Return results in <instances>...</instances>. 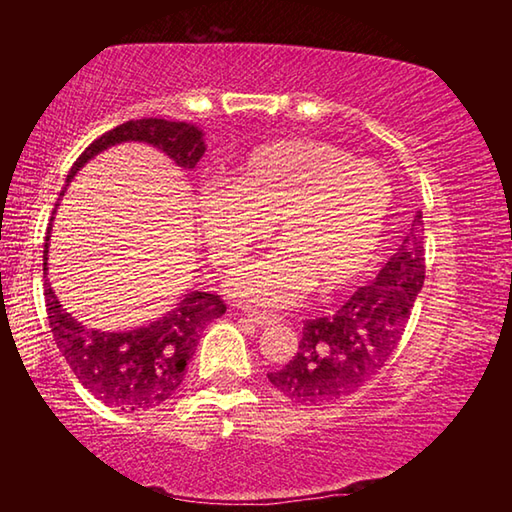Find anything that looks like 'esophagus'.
Listing matches in <instances>:
<instances>
[{"instance_id":"obj_1","label":"esophagus","mask_w":512,"mask_h":512,"mask_svg":"<svg viewBox=\"0 0 512 512\" xmlns=\"http://www.w3.org/2000/svg\"><path fill=\"white\" fill-rule=\"evenodd\" d=\"M244 318L248 323H253L257 327H266V325H273L277 316L275 314H266V311H257V309H248L244 311Z\"/></svg>"}]
</instances>
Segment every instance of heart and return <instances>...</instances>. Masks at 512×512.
I'll return each instance as SVG.
<instances>
[{
  "label": "heart",
  "instance_id": "obj_1",
  "mask_svg": "<svg viewBox=\"0 0 512 512\" xmlns=\"http://www.w3.org/2000/svg\"><path fill=\"white\" fill-rule=\"evenodd\" d=\"M391 180L379 164L332 144L287 140L250 151L225 185L196 194L198 232L219 266H235L271 235L275 248L232 273L239 300L287 307L314 284L323 296L366 273L391 210Z\"/></svg>",
  "mask_w": 512,
  "mask_h": 512
}]
</instances>
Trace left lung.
Segmentation results:
<instances>
[{"label":"left lung","instance_id":"left-lung-1","mask_svg":"<svg viewBox=\"0 0 512 512\" xmlns=\"http://www.w3.org/2000/svg\"><path fill=\"white\" fill-rule=\"evenodd\" d=\"M424 284L422 212L375 280L332 316L307 320L296 357L268 381L296 404H334L357 393L386 366Z\"/></svg>","mask_w":512,"mask_h":512}]
</instances>
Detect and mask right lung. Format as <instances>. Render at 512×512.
I'll list each match as a JSON object with an SVG mask.
<instances>
[{
    "mask_svg": "<svg viewBox=\"0 0 512 512\" xmlns=\"http://www.w3.org/2000/svg\"><path fill=\"white\" fill-rule=\"evenodd\" d=\"M121 142L151 144L183 169H194L205 153L203 131L194 124L153 117L131 119L94 140L69 169L65 183H72L83 164L94 155ZM63 194L65 189L60 196ZM49 235L51 223L45 241H49ZM47 248L49 244H45V275ZM45 302L51 334L76 379L97 400L119 411H149L167 402L183 384L185 368L194 357L203 329L225 314L219 296L189 291L171 311L149 325L128 332H101L88 329L67 314L49 280H45Z\"/></svg>",
    "mask_w": 512,
    "mask_h": 512,
    "instance_id": "1",
    "label": "right lung"
}]
</instances>
